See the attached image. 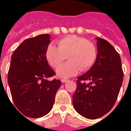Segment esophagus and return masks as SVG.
I'll return each mask as SVG.
<instances>
[{
	"label": "esophagus",
	"mask_w": 131,
	"mask_h": 131,
	"mask_svg": "<svg viewBox=\"0 0 131 131\" xmlns=\"http://www.w3.org/2000/svg\"><path fill=\"white\" fill-rule=\"evenodd\" d=\"M61 81H62V83H66V82L68 81V79H61Z\"/></svg>",
	"instance_id": "34e87169"
}]
</instances>
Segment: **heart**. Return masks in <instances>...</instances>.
<instances>
[{"label": "heart", "mask_w": 131, "mask_h": 131, "mask_svg": "<svg viewBox=\"0 0 131 131\" xmlns=\"http://www.w3.org/2000/svg\"><path fill=\"white\" fill-rule=\"evenodd\" d=\"M58 47L50 45L46 51V58L52 67L56 68L68 56V62L56 70L57 75L66 79L75 75L80 71H86L92 66L97 58L96 47L86 39L69 35L60 40Z\"/></svg>", "instance_id": "obj_1"}]
</instances>
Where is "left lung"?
Returning a JSON list of instances; mask_svg holds the SVG:
<instances>
[{"label": "left lung", "instance_id": "8db88e82", "mask_svg": "<svg viewBox=\"0 0 131 131\" xmlns=\"http://www.w3.org/2000/svg\"><path fill=\"white\" fill-rule=\"evenodd\" d=\"M95 39L96 60L87 72L77 77L73 95L76 112L89 119L101 117L112 110L123 80L119 54L107 40Z\"/></svg>", "mask_w": 131, "mask_h": 131}]
</instances>
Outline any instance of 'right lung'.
<instances>
[{"label":"right lung","mask_w":131,"mask_h":131,"mask_svg":"<svg viewBox=\"0 0 131 131\" xmlns=\"http://www.w3.org/2000/svg\"><path fill=\"white\" fill-rule=\"evenodd\" d=\"M50 42L48 34L27 39L12 56L8 75L10 92L15 106L28 117L39 118L48 114L61 86L60 80L47 79L56 74L46 58Z\"/></svg>","instance_id":"add662e5"}]
</instances>
